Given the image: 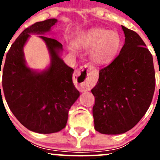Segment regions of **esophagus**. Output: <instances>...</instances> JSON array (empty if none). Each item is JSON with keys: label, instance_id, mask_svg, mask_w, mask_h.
Masks as SVG:
<instances>
[{"label": "esophagus", "instance_id": "esophagus-1", "mask_svg": "<svg viewBox=\"0 0 160 160\" xmlns=\"http://www.w3.org/2000/svg\"><path fill=\"white\" fill-rule=\"evenodd\" d=\"M73 78L78 87L82 91L90 90L93 86V78L91 77V70L87 67L78 68L73 73Z\"/></svg>", "mask_w": 160, "mask_h": 160}]
</instances>
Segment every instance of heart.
Returning a JSON list of instances; mask_svg holds the SVG:
<instances>
[{
	"label": "heart",
	"mask_w": 160,
	"mask_h": 160,
	"mask_svg": "<svg viewBox=\"0 0 160 160\" xmlns=\"http://www.w3.org/2000/svg\"><path fill=\"white\" fill-rule=\"evenodd\" d=\"M75 45L84 49L93 48L90 52L93 62L104 64L115 56L119 48L120 40L116 32L96 28L87 31L78 38ZM70 50L73 51V49L70 48Z\"/></svg>",
	"instance_id": "1"
}]
</instances>
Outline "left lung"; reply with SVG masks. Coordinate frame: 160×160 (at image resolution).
<instances>
[{
  "label": "left lung",
  "instance_id": "1",
  "mask_svg": "<svg viewBox=\"0 0 160 160\" xmlns=\"http://www.w3.org/2000/svg\"><path fill=\"white\" fill-rule=\"evenodd\" d=\"M122 29L125 43L119 54L99 70L91 90L94 129L106 135L134 128L149 108L155 87L152 53L137 32L123 25Z\"/></svg>",
  "mask_w": 160,
  "mask_h": 160
}]
</instances>
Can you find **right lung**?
Returning <instances> with one entry per match:
<instances>
[{
  "label": "right lung",
  "mask_w": 160,
  "mask_h": 160,
  "mask_svg": "<svg viewBox=\"0 0 160 160\" xmlns=\"http://www.w3.org/2000/svg\"><path fill=\"white\" fill-rule=\"evenodd\" d=\"M57 22L51 18L26 28L12 44L2 70L1 90L8 107L24 127L40 134L62 130L69 110L80 95L72 80L73 70L60 58L62 45L57 40L39 36L50 54L47 70L33 71L25 63L23 47L30 34H44Z\"/></svg>",
  "instance_id": "add662e5"
}]
</instances>
